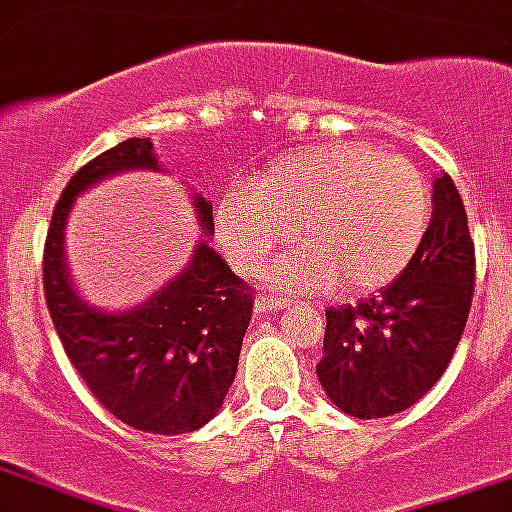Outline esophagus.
Here are the masks:
<instances>
[{
    "label": "esophagus",
    "instance_id": "obj_1",
    "mask_svg": "<svg viewBox=\"0 0 512 512\" xmlns=\"http://www.w3.org/2000/svg\"><path fill=\"white\" fill-rule=\"evenodd\" d=\"M288 308V300L285 297H269V294H260L255 300L257 314H269V311H283Z\"/></svg>",
    "mask_w": 512,
    "mask_h": 512
}]
</instances>
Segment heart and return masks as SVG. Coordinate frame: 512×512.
<instances>
[{
	"label": "heart",
	"instance_id": "1",
	"mask_svg": "<svg viewBox=\"0 0 512 512\" xmlns=\"http://www.w3.org/2000/svg\"><path fill=\"white\" fill-rule=\"evenodd\" d=\"M429 218V184L406 156L330 142L277 159L249 190L221 198L218 238L238 269L257 271L294 227L302 252L271 271V283L367 291L406 269Z\"/></svg>",
	"mask_w": 512,
	"mask_h": 512
}]
</instances>
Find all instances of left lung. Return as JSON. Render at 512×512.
I'll use <instances>...</instances> for the list:
<instances>
[{"mask_svg": "<svg viewBox=\"0 0 512 512\" xmlns=\"http://www.w3.org/2000/svg\"><path fill=\"white\" fill-rule=\"evenodd\" d=\"M415 257L375 297L328 308L316 375L342 412L398 415L429 392L460 344L474 300L476 257L465 207L443 173Z\"/></svg>", "mask_w": 512, "mask_h": 512, "instance_id": "left-lung-1", "label": "left lung"}]
</instances>
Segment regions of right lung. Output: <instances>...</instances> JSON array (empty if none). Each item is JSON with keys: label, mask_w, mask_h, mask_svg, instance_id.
Segmentation results:
<instances>
[{"label": "right lung", "mask_w": 512, "mask_h": 512, "mask_svg": "<svg viewBox=\"0 0 512 512\" xmlns=\"http://www.w3.org/2000/svg\"><path fill=\"white\" fill-rule=\"evenodd\" d=\"M125 170H159L151 139H125L69 179L44 243V297L66 356L97 403L131 429L187 434L227 398L255 294L210 241H198L184 271L137 308L111 314L83 302L66 271V215L75 196ZM193 207L212 235V201L196 193Z\"/></svg>", "instance_id": "add662e5"}]
</instances>
